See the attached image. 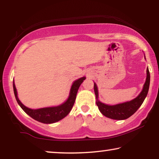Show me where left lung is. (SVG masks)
I'll list each match as a JSON object with an SVG mask.
<instances>
[{
  "label": "left lung",
  "mask_w": 159,
  "mask_h": 159,
  "mask_svg": "<svg viewBox=\"0 0 159 159\" xmlns=\"http://www.w3.org/2000/svg\"><path fill=\"white\" fill-rule=\"evenodd\" d=\"M150 85V72L148 68L147 69L146 80L143 86V90L139 95L132 101L125 102V103L116 104V105L110 106L101 103L98 100V91L96 84L94 83V91L96 98V105L101 114L108 118L116 119V120H124L129 118L137 111L140 107L143 101L147 96Z\"/></svg>",
  "instance_id": "obj_1"
}]
</instances>
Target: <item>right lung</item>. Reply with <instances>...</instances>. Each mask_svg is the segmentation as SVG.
I'll use <instances>...</instances> for the list:
<instances>
[{"instance_id":"obj_1","label":"right lung","mask_w":159,"mask_h":159,"mask_svg":"<svg viewBox=\"0 0 159 159\" xmlns=\"http://www.w3.org/2000/svg\"><path fill=\"white\" fill-rule=\"evenodd\" d=\"M85 77H81L73 82L70 93H69V96L66 101H65L64 103L58 106L38 108V109H31V108L26 107L25 105H23L17 96V91L16 87H15L14 82H13V88H14L15 98H16L17 103L26 114H27L34 120L40 121V122L44 124H52L57 122L61 119H64L71 111L75 102L78 89H79L80 84L82 83V82L85 80Z\"/></svg>"}]
</instances>
